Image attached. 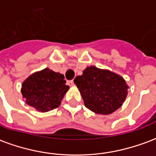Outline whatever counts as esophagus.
Instances as JSON below:
<instances>
[{"label": "esophagus", "mask_w": 156, "mask_h": 156, "mask_svg": "<svg viewBox=\"0 0 156 156\" xmlns=\"http://www.w3.org/2000/svg\"><path fill=\"white\" fill-rule=\"evenodd\" d=\"M68 84H69V86H73V80H69V81H68Z\"/></svg>", "instance_id": "1"}]
</instances>
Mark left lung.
Segmentation results:
<instances>
[{
    "mask_svg": "<svg viewBox=\"0 0 156 156\" xmlns=\"http://www.w3.org/2000/svg\"><path fill=\"white\" fill-rule=\"evenodd\" d=\"M74 83L83 99L85 107L93 112L109 115L122 107L127 96L124 78L109 70L87 67Z\"/></svg>",
    "mask_w": 156,
    "mask_h": 156,
    "instance_id": "obj_1",
    "label": "left lung"
}]
</instances>
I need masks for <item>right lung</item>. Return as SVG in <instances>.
Instances as JSON below:
<instances>
[{
	"label": "right lung",
	"mask_w": 156,
	"mask_h": 156,
	"mask_svg": "<svg viewBox=\"0 0 156 156\" xmlns=\"http://www.w3.org/2000/svg\"><path fill=\"white\" fill-rule=\"evenodd\" d=\"M69 88L63 74L46 68L25 79L21 93L29 106L46 112L60 105Z\"/></svg>",
	"instance_id": "1"
}]
</instances>
